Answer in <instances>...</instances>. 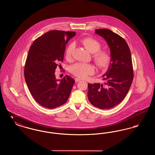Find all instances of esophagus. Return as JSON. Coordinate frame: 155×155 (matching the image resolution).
I'll return each instance as SVG.
<instances>
[{"label":"esophagus","mask_w":155,"mask_h":155,"mask_svg":"<svg viewBox=\"0 0 155 155\" xmlns=\"http://www.w3.org/2000/svg\"><path fill=\"white\" fill-rule=\"evenodd\" d=\"M81 81V80H80V79H79V78H75V82H79V81Z\"/></svg>","instance_id":"34e87169"}]
</instances>
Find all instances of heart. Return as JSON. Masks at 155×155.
<instances>
[{"instance_id":"heart-1","label":"heart","mask_w":155,"mask_h":155,"mask_svg":"<svg viewBox=\"0 0 155 155\" xmlns=\"http://www.w3.org/2000/svg\"><path fill=\"white\" fill-rule=\"evenodd\" d=\"M81 43L89 52L94 53L93 56L98 66L104 67L108 64L110 59L109 54L106 51H99L101 45L98 41L92 38H87L82 39ZM74 49V45L73 44L70 45L67 48L66 58L67 60L72 59ZM70 71L75 76L85 79L89 75L95 73V67L91 64L77 63L70 67Z\"/></svg>"}]
</instances>
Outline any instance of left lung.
<instances>
[{
    "label": "left lung",
    "mask_w": 155,
    "mask_h": 155,
    "mask_svg": "<svg viewBox=\"0 0 155 155\" xmlns=\"http://www.w3.org/2000/svg\"><path fill=\"white\" fill-rule=\"evenodd\" d=\"M110 49L109 67L102 75L104 84H88L90 103L101 109H111L125 98L133 82V63L130 48L125 40L109 29H96Z\"/></svg>",
    "instance_id": "left-lung-1"
}]
</instances>
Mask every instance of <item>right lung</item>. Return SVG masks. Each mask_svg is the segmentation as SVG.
I'll return each mask as SVG.
<instances>
[{
	"mask_svg": "<svg viewBox=\"0 0 155 155\" xmlns=\"http://www.w3.org/2000/svg\"><path fill=\"white\" fill-rule=\"evenodd\" d=\"M75 35V32L52 30L38 37L30 47L24 70L25 80L32 96L46 108L64 104L71 94L74 79L66 75L56 80L54 73L63 61L66 45Z\"/></svg>",
	"mask_w": 155,
	"mask_h": 155,
	"instance_id": "obj_1",
	"label": "right lung"
}]
</instances>
